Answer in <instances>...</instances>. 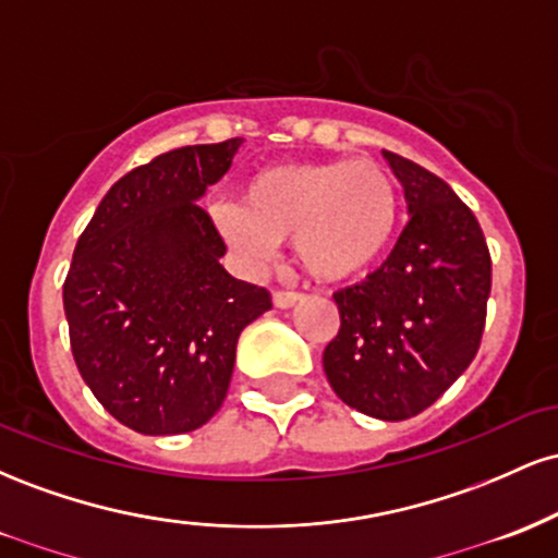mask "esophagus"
<instances>
[{
  "instance_id": "esophagus-1",
  "label": "esophagus",
  "mask_w": 558,
  "mask_h": 558,
  "mask_svg": "<svg viewBox=\"0 0 558 558\" xmlns=\"http://www.w3.org/2000/svg\"><path fill=\"white\" fill-rule=\"evenodd\" d=\"M301 299H304V293H299V291H275L272 293V304L278 306V310H288V306L299 304Z\"/></svg>"
}]
</instances>
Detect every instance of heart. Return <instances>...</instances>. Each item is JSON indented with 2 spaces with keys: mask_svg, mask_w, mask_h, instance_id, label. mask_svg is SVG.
Wrapping results in <instances>:
<instances>
[{
  "mask_svg": "<svg viewBox=\"0 0 558 558\" xmlns=\"http://www.w3.org/2000/svg\"><path fill=\"white\" fill-rule=\"evenodd\" d=\"M209 217L241 259L262 265L293 241L312 278L341 283L386 254L399 222V191L373 159L275 165L246 183L243 202L209 204Z\"/></svg>",
  "mask_w": 558,
  "mask_h": 558,
  "instance_id": "obj_1",
  "label": "heart"
}]
</instances>
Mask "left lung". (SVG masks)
Returning a JSON list of instances; mask_svg holds the SVG:
<instances>
[{
  "instance_id": "left-lung-1",
  "label": "left lung",
  "mask_w": 558,
  "mask_h": 558,
  "mask_svg": "<svg viewBox=\"0 0 558 558\" xmlns=\"http://www.w3.org/2000/svg\"><path fill=\"white\" fill-rule=\"evenodd\" d=\"M403 185L409 222L388 259L336 293L341 328L323 367L343 403L401 422L425 412L470 367L483 341L490 252L451 185L386 151Z\"/></svg>"
}]
</instances>
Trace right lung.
I'll list each match as a JSON object with an SVG mask.
<instances>
[{
    "label": "right lung",
    "mask_w": 558,
    "mask_h": 558,
    "mask_svg": "<svg viewBox=\"0 0 558 558\" xmlns=\"http://www.w3.org/2000/svg\"><path fill=\"white\" fill-rule=\"evenodd\" d=\"M241 138L165 151L107 191L62 286L70 349L96 401L131 430L178 435L226 401L241 330L272 306L235 280L198 207Z\"/></svg>",
    "instance_id": "1"
}]
</instances>
